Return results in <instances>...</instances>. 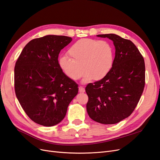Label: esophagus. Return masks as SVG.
Instances as JSON below:
<instances>
[{"label":"esophagus","instance_id":"obj_1","mask_svg":"<svg viewBox=\"0 0 160 160\" xmlns=\"http://www.w3.org/2000/svg\"><path fill=\"white\" fill-rule=\"evenodd\" d=\"M79 91L80 93H84V92L85 91V89L82 86H80V87H79Z\"/></svg>","mask_w":160,"mask_h":160}]
</instances>
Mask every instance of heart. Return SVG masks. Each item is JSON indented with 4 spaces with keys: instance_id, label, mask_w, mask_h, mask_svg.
Returning a JSON list of instances; mask_svg holds the SVG:
<instances>
[{
    "instance_id": "obj_1",
    "label": "heart",
    "mask_w": 160,
    "mask_h": 160,
    "mask_svg": "<svg viewBox=\"0 0 160 160\" xmlns=\"http://www.w3.org/2000/svg\"><path fill=\"white\" fill-rule=\"evenodd\" d=\"M70 57L61 56L59 65L69 79L76 81L86 72L82 82L88 83L92 79L100 80L112 68L114 61L113 48L105 41L82 38L75 42L68 50Z\"/></svg>"
}]
</instances>
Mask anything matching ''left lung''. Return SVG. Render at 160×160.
<instances>
[{"instance_id": "8db88e82", "label": "left lung", "mask_w": 160, "mask_h": 160, "mask_svg": "<svg viewBox=\"0 0 160 160\" xmlns=\"http://www.w3.org/2000/svg\"><path fill=\"white\" fill-rule=\"evenodd\" d=\"M113 42L115 55L112 68L100 81L85 88L91 119L102 124H115L132 113L145 86V62L130 40L115 34L98 35Z\"/></svg>"}]
</instances>
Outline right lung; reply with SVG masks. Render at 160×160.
<instances>
[{
	"label": "right lung",
	"mask_w": 160,
	"mask_h": 160,
	"mask_svg": "<svg viewBox=\"0 0 160 160\" xmlns=\"http://www.w3.org/2000/svg\"><path fill=\"white\" fill-rule=\"evenodd\" d=\"M72 41L66 36L46 35L24 47L14 67V89L21 107L38 124L51 127L64 119L78 93V85L59 65L61 49Z\"/></svg>",
	"instance_id": "obj_1"
}]
</instances>
